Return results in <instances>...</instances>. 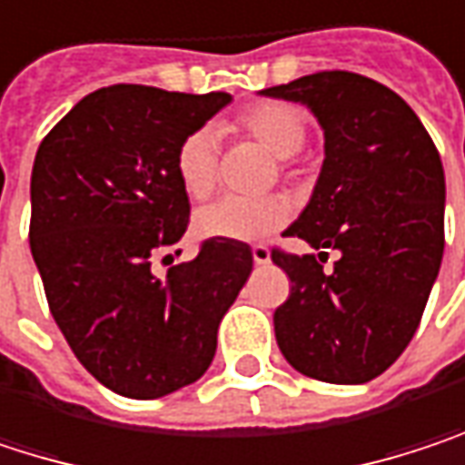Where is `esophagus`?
Returning a JSON list of instances; mask_svg holds the SVG:
<instances>
[{"label":"esophagus","mask_w":465,"mask_h":465,"mask_svg":"<svg viewBox=\"0 0 465 465\" xmlns=\"http://www.w3.org/2000/svg\"><path fill=\"white\" fill-rule=\"evenodd\" d=\"M252 257H254L257 264H267V262H270V249H267V246H262V243H257V246H252Z\"/></svg>","instance_id":"esophagus-1"}]
</instances>
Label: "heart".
I'll list each match as a JSON object with an SVG mask.
<instances>
[{
	"mask_svg": "<svg viewBox=\"0 0 465 465\" xmlns=\"http://www.w3.org/2000/svg\"><path fill=\"white\" fill-rule=\"evenodd\" d=\"M238 128L257 139L267 152L278 157V168L289 173L292 154H297L308 125L297 106L283 101H260L246 106L238 114ZM176 179L182 190L193 201H203L216 187L219 173V139L213 128H195L182 139L176 149ZM294 213V205L286 195H267V198H219L216 203L205 205L195 213V235L203 241H262L281 230Z\"/></svg>",
	"mask_w": 465,
	"mask_h": 465,
	"instance_id": "obj_1",
	"label": "heart"
}]
</instances>
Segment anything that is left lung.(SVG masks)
<instances>
[{"label": "left lung", "mask_w": 465, "mask_h": 465, "mask_svg": "<svg viewBox=\"0 0 465 465\" xmlns=\"http://www.w3.org/2000/svg\"><path fill=\"white\" fill-rule=\"evenodd\" d=\"M262 95L305 104L323 128L311 203L283 232L321 254L272 262L292 281L275 311V340L308 378L359 385L410 345L444 252V171L410 104L353 72H319ZM326 248L341 260L326 273Z\"/></svg>", "instance_id": "8db88e82"}]
</instances>
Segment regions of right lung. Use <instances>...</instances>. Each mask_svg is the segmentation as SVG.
I'll use <instances>...</instances> for the list:
<instances>
[{
  "mask_svg": "<svg viewBox=\"0 0 465 465\" xmlns=\"http://www.w3.org/2000/svg\"><path fill=\"white\" fill-rule=\"evenodd\" d=\"M230 101V93L101 87L36 149L31 257L69 348L120 396L160 399L203 378L219 321L252 272L243 241H203L193 262L163 278L152 272L190 222L176 149Z\"/></svg>",
  "mask_w": 465,
  "mask_h": 465,
  "instance_id": "obj_1",
  "label": "right lung"
}]
</instances>
